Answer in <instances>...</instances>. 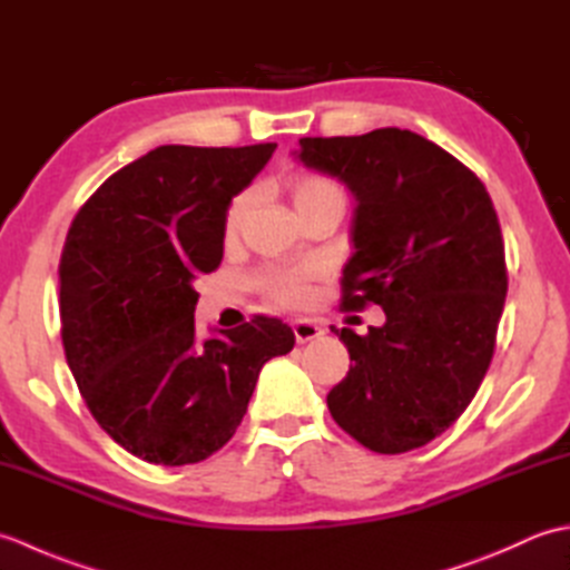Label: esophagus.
<instances>
[{
    "label": "esophagus",
    "instance_id": "obj_1",
    "mask_svg": "<svg viewBox=\"0 0 570 570\" xmlns=\"http://www.w3.org/2000/svg\"><path fill=\"white\" fill-rule=\"evenodd\" d=\"M292 328H294V335H296V343H311V341H316V337L323 335L321 325L313 323L311 318H296L292 323Z\"/></svg>",
    "mask_w": 570,
    "mask_h": 570
}]
</instances>
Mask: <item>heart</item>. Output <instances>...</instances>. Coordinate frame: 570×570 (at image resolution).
<instances>
[{"mask_svg": "<svg viewBox=\"0 0 570 570\" xmlns=\"http://www.w3.org/2000/svg\"><path fill=\"white\" fill-rule=\"evenodd\" d=\"M292 198L296 203L298 213L316 208V205L325 200H345L343 188L337 186L333 178H325V176H298L292 186ZM249 205H252V193H239V196L229 203L227 215H225L227 235L237 233L249 210ZM313 272H316V266L313 264H269L257 274V286L274 301H282V304H296V301L304 298L306 282Z\"/></svg>", "mask_w": 570, "mask_h": 570, "instance_id": "obj_1", "label": "heart"}]
</instances>
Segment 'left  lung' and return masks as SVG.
<instances>
[{
    "label": "left lung",
    "instance_id": "1",
    "mask_svg": "<svg viewBox=\"0 0 570 570\" xmlns=\"http://www.w3.org/2000/svg\"><path fill=\"white\" fill-rule=\"evenodd\" d=\"M298 144L357 203L343 308L386 316L367 335L335 331L353 365L331 416L374 453L414 451L453 426L490 367L507 296L498 213L468 166L409 129Z\"/></svg>",
    "mask_w": 570,
    "mask_h": 570
}]
</instances>
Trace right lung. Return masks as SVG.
I'll return each mask as SVG.
<instances>
[{"label":"right lung","mask_w":570,"mask_h":570,"mask_svg":"<svg viewBox=\"0 0 570 570\" xmlns=\"http://www.w3.org/2000/svg\"><path fill=\"white\" fill-rule=\"evenodd\" d=\"M276 144H166L127 164L72 220L58 264L60 337L95 421L147 463L190 465L233 439L278 318L196 337V282L223 262L225 213Z\"/></svg>","instance_id":"obj_1"}]
</instances>
